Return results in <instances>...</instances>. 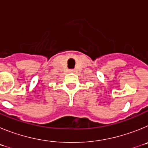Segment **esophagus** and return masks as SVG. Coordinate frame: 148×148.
I'll return each instance as SVG.
<instances>
[{"instance_id":"34e87169","label":"esophagus","mask_w":148,"mask_h":148,"mask_svg":"<svg viewBox=\"0 0 148 148\" xmlns=\"http://www.w3.org/2000/svg\"><path fill=\"white\" fill-rule=\"evenodd\" d=\"M70 72H73V71H72V70H71V71H70Z\"/></svg>"}]
</instances>
